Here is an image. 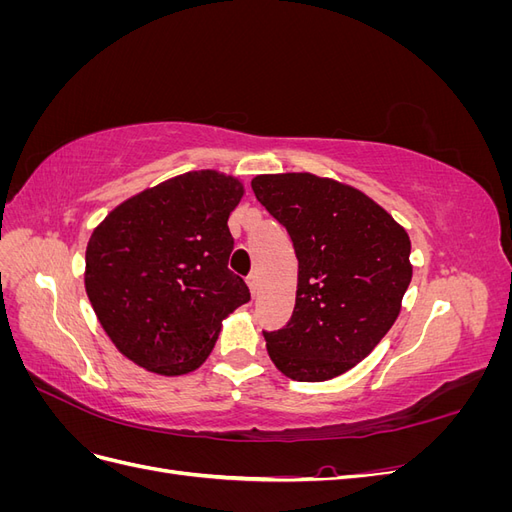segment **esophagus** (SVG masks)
<instances>
[{
  "label": "esophagus",
  "instance_id": "obj_1",
  "mask_svg": "<svg viewBox=\"0 0 512 512\" xmlns=\"http://www.w3.org/2000/svg\"><path fill=\"white\" fill-rule=\"evenodd\" d=\"M247 286H250L252 297H256V294H258V275L256 273H252L250 277H247Z\"/></svg>",
  "mask_w": 512,
  "mask_h": 512
}]
</instances>
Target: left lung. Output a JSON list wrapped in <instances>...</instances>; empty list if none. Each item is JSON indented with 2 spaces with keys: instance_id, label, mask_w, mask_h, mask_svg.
Listing matches in <instances>:
<instances>
[{
  "instance_id": "8db88e82",
  "label": "left lung",
  "mask_w": 512,
  "mask_h": 512,
  "mask_svg": "<svg viewBox=\"0 0 512 512\" xmlns=\"http://www.w3.org/2000/svg\"><path fill=\"white\" fill-rule=\"evenodd\" d=\"M252 190L299 260L297 301L267 333L271 361L299 382L346 374L399 316L412 280L410 237L361 190L312 173L258 175Z\"/></svg>"
}]
</instances>
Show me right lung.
<instances>
[{"label":"right lung","instance_id":"obj_1","mask_svg":"<svg viewBox=\"0 0 512 512\" xmlns=\"http://www.w3.org/2000/svg\"><path fill=\"white\" fill-rule=\"evenodd\" d=\"M243 183L192 170L123 200L91 232L85 290L115 348L153 374L207 361L222 320L250 301L228 269Z\"/></svg>","mask_w":512,"mask_h":512}]
</instances>
